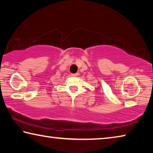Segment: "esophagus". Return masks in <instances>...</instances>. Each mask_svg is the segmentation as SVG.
I'll list each match as a JSON object with an SVG mask.
<instances>
[{
	"label": "esophagus",
	"instance_id": "obj_1",
	"mask_svg": "<svg viewBox=\"0 0 153 153\" xmlns=\"http://www.w3.org/2000/svg\"><path fill=\"white\" fill-rule=\"evenodd\" d=\"M71 76L73 77H77V76H78V74H71Z\"/></svg>",
	"mask_w": 153,
	"mask_h": 153
}]
</instances>
